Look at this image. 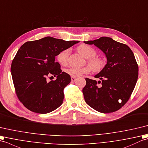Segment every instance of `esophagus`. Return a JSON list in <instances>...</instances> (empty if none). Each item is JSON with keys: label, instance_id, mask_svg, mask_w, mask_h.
I'll use <instances>...</instances> for the list:
<instances>
[{"label": "esophagus", "instance_id": "1", "mask_svg": "<svg viewBox=\"0 0 148 148\" xmlns=\"http://www.w3.org/2000/svg\"><path fill=\"white\" fill-rule=\"evenodd\" d=\"M77 80V78L76 77H71V82H75Z\"/></svg>", "mask_w": 148, "mask_h": 148}]
</instances>
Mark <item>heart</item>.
I'll return each mask as SVG.
<instances>
[{
	"mask_svg": "<svg viewBox=\"0 0 148 148\" xmlns=\"http://www.w3.org/2000/svg\"><path fill=\"white\" fill-rule=\"evenodd\" d=\"M77 50L84 57L87 59V63L89 65H86L82 68L70 67L66 68L65 72L67 74L71 77H78L82 75L88 73L92 69L94 71L99 72L104 68L106 64L105 61L103 58L96 56V52L92 47L87 44H81L77 47ZM70 53V49H66L61 51L57 56L58 61L61 65H67Z\"/></svg>",
	"mask_w": 148,
	"mask_h": 148,
	"instance_id": "heart-1",
	"label": "heart"
}]
</instances>
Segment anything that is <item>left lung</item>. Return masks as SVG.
<instances>
[{
	"mask_svg": "<svg viewBox=\"0 0 148 148\" xmlns=\"http://www.w3.org/2000/svg\"><path fill=\"white\" fill-rule=\"evenodd\" d=\"M84 43L94 44L107 58V64L95 76L101 81L85 78L82 90L85 102L101 113L120 110L130 99L138 78V64L133 52L126 44L106 37Z\"/></svg>",
	"mask_w": 148,
	"mask_h": 148,
	"instance_id": "1",
	"label": "left lung"
}]
</instances>
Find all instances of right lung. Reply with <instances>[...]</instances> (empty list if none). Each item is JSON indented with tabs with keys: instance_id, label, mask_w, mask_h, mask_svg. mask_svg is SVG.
Masks as SVG:
<instances>
[{
	"instance_id": "1",
	"label": "right lung",
	"mask_w": 148,
	"mask_h": 148,
	"mask_svg": "<svg viewBox=\"0 0 148 148\" xmlns=\"http://www.w3.org/2000/svg\"><path fill=\"white\" fill-rule=\"evenodd\" d=\"M78 42L47 37L25 42L19 48L11 71L16 95L27 109L45 114L62 104L64 88L70 83L71 77L62 72L55 57ZM51 75L57 79L48 83L47 78Z\"/></svg>"
}]
</instances>
